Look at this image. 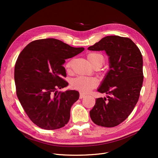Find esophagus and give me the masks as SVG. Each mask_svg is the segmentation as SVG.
I'll return each instance as SVG.
<instances>
[{
  "instance_id": "1",
  "label": "esophagus",
  "mask_w": 158,
  "mask_h": 158,
  "mask_svg": "<svg viewBox=\"0 0 158 158\" xmlns=\"http://www.w3.org/2000/svg\"><path fill=\"white\" fill-rule=\"evenodd\" d=\"M85 96H86L85 94H84L83 93H82V92H80V94H79V98L82 99V98H84Z\"/></svg>"
}]
</instances>
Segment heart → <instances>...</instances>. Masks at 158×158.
<instances>
[{
    "label": "heart",
    "mask_w": 158,
    "mask_h": 158,
    "mask_svg": "<svg viewBox=\"0 0 158 158\" xmlns=\"http://www.w3.org/2000/svg\"><path fill=\"white\" fill-rule=\"evenodd\" d=\"M87 59L94 66L97 64L102 65L104 62V57L102 54L91 52L87 54ZM72 64V60L66 63L65 67L67 70H70ZM98 85V81L96 78L89 77L85 76H79L73 79L72 82V87L75 89L81 91L82 92H88L91 89L97 87Z\"/></svg>",
    "instance_id": "heart-1"
}]
</instances>
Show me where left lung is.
Segmentation results:
<instances>
[{
	"label": "left lung",
	"instance_id": "obj_1",
	"mask_svg": "<svg viewBox=\"0 0 158 158\" xmlns=\"http://www.w3.org/2000/svg\"><path fill=\"white\" fill-rule=\"evenodd\" d=\"M105 51L109 56L110 70L98 92L108 95L96 98L89 111L92 120L105 127L117 126L135 108L143 81L142 55L130 38L107 36L88 47Z\"/></svg>",
	"mask_w": 158,
	"mask_h": 158
}]
</instances>
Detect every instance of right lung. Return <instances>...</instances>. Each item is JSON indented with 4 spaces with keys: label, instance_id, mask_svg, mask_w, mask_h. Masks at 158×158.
Instances as JSON below:
<instances>
[{
    "label": "right lung",
    "instance_id": "add662e5",
    "mask_svg": "<svg viewBox=\"0 0 158 158\" xmlns=\"http://www.w3.org/2000/svg\"><path fill=\"white\" fill-rule=\"evenodd\" d=\"M85 50L54 39L32 41L19 54L15 66L16 92L25 112L39 127L54 130L69 121L79 98L76 90L59 92L69 85L63 64Z\"/></svg>",
    "mask_w": 158,
    "mask_h": 158
}]
</instances>
